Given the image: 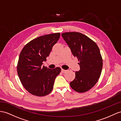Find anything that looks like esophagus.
Instances as JSON below:
<instances>
[{
    "label": "esophagus",
    "instance_id": "obj_1",
    "mask_svg": "<svg viewBox=\"0 0 121 121\" xmlns=\"http://www.w3.org/2000/svg\"><path fill=\"white\" fill-rule=\"evenodd\" d=\"M66 70H64V69H61V72H62V73H65V72H66Z\"/></svg>",
    "mask_w": 121,
    "mask_h": 121
}]
</instances>
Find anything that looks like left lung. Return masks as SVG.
<instances>
[{
  "label": "left lung",
  "mask_w": 121,
  "mask_h": 121,
  "mask_svg": "<svg viewBox=\"0 0 121 121\" xmlns=\"http://www.w3.org/2000/svg\"><path fill=\"white\" fill-rule=\"evenodd\" d=\"M61 35L79 61L80 69L76 72L70 86L77 92L87 91L94 87L101 75L103 60L100 49L94 41L80 33L66 32Z\"/></svg>",
  "instance_id": "obj_1"
}]
</instances>
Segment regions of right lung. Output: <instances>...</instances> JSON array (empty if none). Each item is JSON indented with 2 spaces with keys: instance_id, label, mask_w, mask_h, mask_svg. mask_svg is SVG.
<instances>
[{
  "instance_id": "add662e5",
  "label": "right lung",
  "mask_w": 121,
  "mask_h": 121,
  "mask_svg": "<svg viewBox=\"0 0 121 121\" xmlns=\"http://www.w3.org/2000/svg\"><path fill=\"white\" fill-rule=\"evenodd\" d=\"M60 36L57 33L37 37L27 43L20 52L17 67L18 75L23 87L33 95L45 96L52 90L61 69H49L42 65Z\"/></svg>"
}]
</instances>
